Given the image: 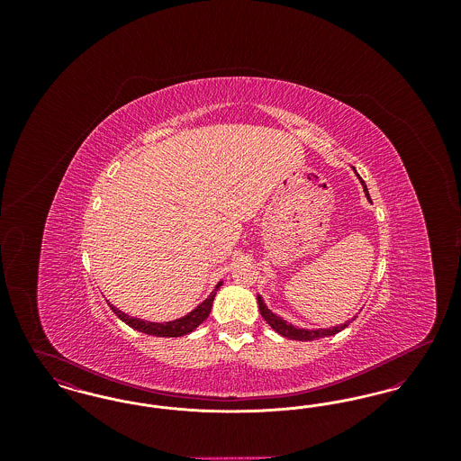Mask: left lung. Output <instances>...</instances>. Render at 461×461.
<instances>
[{
    "mask_svg": "<svg viewBox=\"0 0 461 461\" xmlns=\"http://www.w3.org/2000/svg\"><path fill=\"white\" fill-rule=\"evenodd\" d=\"M359 179H361V177H359ZM361 183H363V186H365L366 197L370 198V195H368V188H366L365 181H361ZM258 304H259V311H261L264 320L267 321V325L275 330V331H278L282 337H286V339H290V340H316V339H321V337H330V335H335V333H339L340 330L349 327V323H351V321H346L344 325H339V327L325 330L295 329V327H292L290 323H286L285 320H282L280 316H276L273 311H269L267 307L264 306L261 295H258Z\"/></svg>",
    "mask_w": 461,
    "mask_h": 461,
    "instance_id": "obj_1",
    "label": "left lung"
}]
</instances>
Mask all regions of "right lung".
<instances>
[{
  "mask_svg": "<svg viewBox=\"0 0 461 461\" xmlns=\"http://www.w3.org/2000/svg\"><path fill=\"white\" fill-rule=\"evenodd\" d=\"M221 284L216 285V288L212 290V294L200 304L195 307L190 314L175 320V321H167V323H152V321H143V320H138V318H131L128 316L126 312L119 311L117 307L109 304L110 309L115 312V316H119L126 325H130L131 329L138 330V331H143V333H149V335H155V337H181V335H186L190 331L197 329L200 323H203L211 312V307L214 303V297H216V292L220 290Z\"/></svg>",
  "mask_w": 461,
  "mask_h": 461,
  "instance_id": "right-lung-1",
  "label": "right lung"
}]
</instances>
